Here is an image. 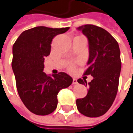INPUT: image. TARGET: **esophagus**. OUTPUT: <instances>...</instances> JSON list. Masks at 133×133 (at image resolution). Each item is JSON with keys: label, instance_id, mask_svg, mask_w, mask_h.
<instances>
[{"label": "esophagus", "instance_id": "34e87169", "mask_svg": "<svg viewBox=\"0 0 133 133\" xmlns=\"http://www.w3.org/2000/svg\"><path fill=\"white\" fill-rule=\"evenodd\" d=\"M78 82H77V79L76 78H73V84H77Z\"/></svg>", "mask_w": 133, "mask_h": 133}]
</instances>
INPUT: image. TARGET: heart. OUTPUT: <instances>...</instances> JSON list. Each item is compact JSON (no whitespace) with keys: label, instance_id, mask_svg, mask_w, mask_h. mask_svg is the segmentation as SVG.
Returning a JSON list of instances; mask_svg holds the SVG:
<instances>
[{"label":"heart","instance_id":"b5f03b06","mask_svg":"<svg viewBox=\"0 0 133 133\" xmlns=\"http://www.w3.org/2000/svg\"><path fill=\"white\" fill-rule=\"evenodd\" d=\"M75 68H76V65H75V64L74 63H70L68 65V69L69 71L70 72H72V71H74L75 70Z\"/></svg>","mask_w":133,"mask_h":133}]
</instances>
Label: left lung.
Returning <instances> with one entry per match:
<instances>
[{"instance_id": "obj_1", "label": "left lung", "mask_w": 133, "mask_h": 133, "mask_svg": "<svg viewBox=\"0 0 133 133\" xmlns=\"http://www.w3.org/2000/svg\"><path fill=\"white\" fill-rule=\"evenodd\" d=\"M89 41V67L84 75H91L93 79L87 84L85 79L77 82L88 85V92L84 98L76 100L78 111L88 117L105 114L115 100L119 87L121 58L116 39L105 29L94 25L78 28Z\"/></svg>"}]
</instances>
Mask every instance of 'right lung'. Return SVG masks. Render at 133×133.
Wrapping results in <instances>:
<instances>
[{
	"label": "right lung",
	"instance_id": "add662e5",
	"mask_svg": "<svg viewBox=\"0 0 133 133\" xmlns=\"http://www.w3.org/2000/svg\"><path fill=\"white\" fill-rule=\"evenodd\" d=\"M69 28L36 27L22 32L13 45L11 66L17 92L26 108L36 115L54 111L58 92L73 82L65 73L59 72L51 77L43 72L44 58L50 54L53 38Z\"/></svg>",
	"mask_w": 133,
	"mask_h": 133
}]
</instances>
